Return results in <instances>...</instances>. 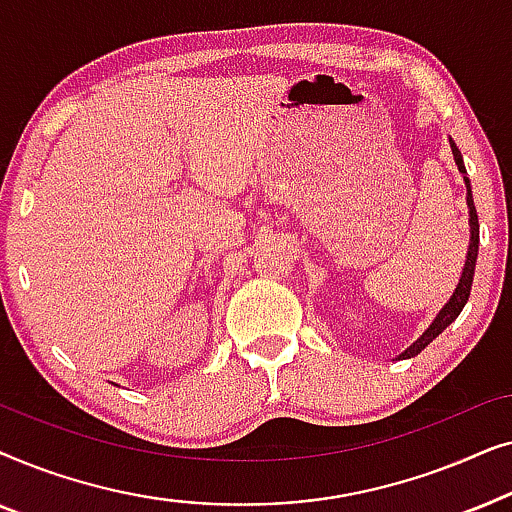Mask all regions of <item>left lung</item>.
Wrapping results in <instances>:
<instances>
[{
    "instance_id": "8db88e82",
    "label": "left lung",
    "mask_w": 512,
    "mask_h": 512,
    "mask_svg": "<svg viewBox=\"0 0 512 512\" xmlns=\"http://www.w3.org/2000/svg\"><path fill=\"white\" fill-rule=\"evenodd\" d=\"M452 153H454V160H457V167L461 172H466L464 167V158H461V151L457 149V144L452 142ZM466 179V202H468V214H471V244H468V256H466V265H464V272H461V279L457 284V289H454L452 298L447 300L443 310L438 312V317L433 319V324L426 328V331L422 333V338H419L417 342H412V345L405 349V352L398 356V359H410V356H417L419 352L426 345H431L433 340L438 338L440 333L445 331L447 326L452 324L454 319L459 317L461 310H464L466 300L468 296H471V286H473V275H475V261H478V244H480V226H478V212H475V205H473V193H471V181Z\"/></svg>"
}]
</instances>
